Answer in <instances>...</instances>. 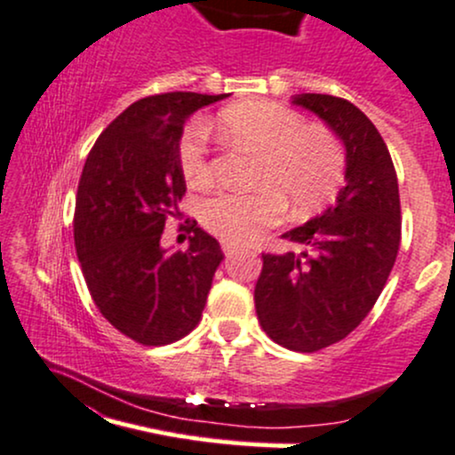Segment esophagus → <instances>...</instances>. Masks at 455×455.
Masks as SVG:
<instances>
[{
  "label": "esophagus",
  "mask_w": 455,
  "mask_h": 455,
  "mask_svg": "<svg viewBox=\"0 0 455 455\" xmlns=\"http://www.w3.org/2000/svg\"><path fill=\"white\" fill-rule=\"evenodd\" d=\"M223 254H226V256H232L234 254V251H236V245H232V243H223Z\"/></svg>",
  "instance_id": "1"
}]
</instances>
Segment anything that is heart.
<instances>
[{
  "instance_id": "b5f03b06",
  "label": "heart",
  "mask_w": 455,
  "mask_h": 455,
  "mask_svg": "<svg viewBox=\"0 0 455 455\" xmlns=\"http://www.w3.org/2000/svg\"><path fill=\"white\" fill-rule=\"evenodd\" d=\"M214 129L232 147L259 153L254 193H217L201 204V221L228 243H250L280 223L284 204L296 214L322 208L344 177V151L331 131L308 126L298 111L265 100L223 109ZM180 166L186 181L205 186L212 177L208 131L186 126L180 140Z\"/></svg>"
}]
</instances>
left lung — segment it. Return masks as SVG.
<instances>
[{
	"label": "left lung",
	"mask_w": 455,
	"mask_h": 455,
	"mask_svg": "<svg viewBox=\"0 0 455 455\" xmlns=\"http://www.w3.org/2000/svg\"><path fill=\"white\" fill-rule=\"evenodd\" d=\"M291 102L344 142L346 186L324 212L283 234L304 245L299 254H262L254 302L275 344L315 353L357 329L386 287L401 243L399 181L381 133L353 102L329 93Z\"/></svg>",
	"instance_id": "8db88e82"
}]
</instances>
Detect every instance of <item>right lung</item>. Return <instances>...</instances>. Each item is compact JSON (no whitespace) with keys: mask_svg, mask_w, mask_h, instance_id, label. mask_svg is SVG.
<instances>
[{"mask_svg":"<svg viewBox=\"0 0 455 455\" xmlns=\"http://www.w3.org/2000/svg\"><path fill=\"white\" fill-rule=\"evenodd\" d=\"M171 92L126 107L89 151L78 181L74 245L102 317L144 346L181 339L199 324L223 251L195 228L188 250L168 251L162 232L186 195L184 124L223 100Z\"/></svg>","mask_w":455,"mask_h":455,"instance_id":"1","label":"right lung"}]
</instances>
